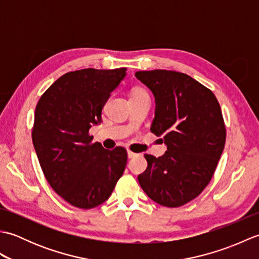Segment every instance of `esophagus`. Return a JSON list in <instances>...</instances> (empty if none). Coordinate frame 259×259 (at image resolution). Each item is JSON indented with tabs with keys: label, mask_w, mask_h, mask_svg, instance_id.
I'll list each match as a JSON object with an SVG mask.
<instances>
[{
	"label": "esophagus",
	"mask_w": 259,
	"mask_h": 259,
	"mask_svg": "<svg viewBox=\"0 0 259 259\" xmlns=\"http://www.w3.org/2000/svg\"><path fill=\"white\" fill-rule=\"evenodd\" d=\"M137 156V153H135V152H133V151H128V158H134V157H136Z\"/></svg>",
	"instance_id": "1"
}]
</instances>
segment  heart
<instances>
[{
    "label": "heart",
    "instance_id": "1",
    "mask_svg": "<svg viewBox=\"0 0 259 259\" xmlns=\"http://www.w3.org/2000/svg\"><path fill=\"white\" fill-rule=\"evenodd\" d=\"M144 93H147L144 89H141V88H136V89H134V90H133V92H131V97H133V96L144 95Z\"/></svg>",
    "mask_w": 259,
    "mask_h": 259
}]
</instances>
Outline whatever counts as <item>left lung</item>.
I'll list each match as a JSON object with an SVG mask.
<instances>
[{
	"mask_svg": "<svg viewBox=\"0 0 259 259\" xmlns=\"http://www.w3.org/2000/svg\"><path fill=\"white\" fill-rule=\"evenodd\" d=\"M137 79L156 100L151 133L167 151L145 155L148 167L138 181L148 197L164 207H180L206 188L216 170L226 126L213 93L188 74L169 70L138 71Z\"/></svg>",
	"mask_w": 259,
	"mask_h": 259,
	"instance_id": "8db88e82",
	"label": "left lung"
}]
</instances>
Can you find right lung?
Instances as JSON below:
<instances>
[{"mask_svg": "<svg viewBox=\"0 0 259 259\" xmlns=\"http://www.w3.org/2000/svg\"><path fill=\"white\" fill-rule=\"evenodd\" d=\"M125 68L82 69L63 74L38 100L32 141L52 189L70 205L91 209L111 196L122 176L126 150L92 144L89 130L101 122L102 108Z\"/></svg>", "mask_w": 259, "mask_h": 259, "instance_id": "obj_1", "label": "right lung"}]
</instances>
